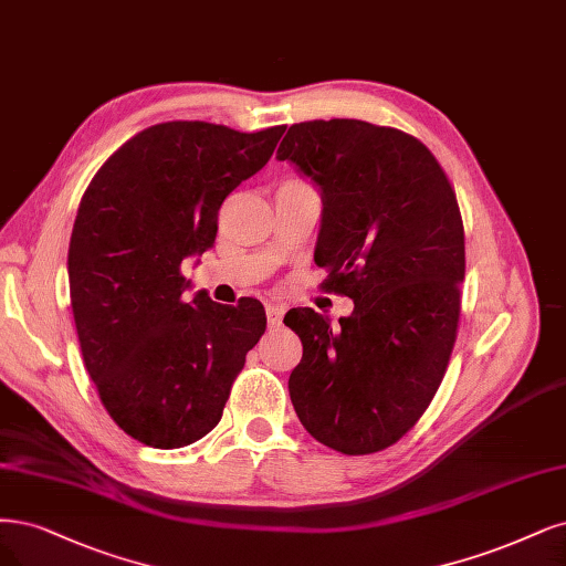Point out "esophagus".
<instances>
[{
	"instance_id": "obj_1",
	"label": "esophagus",
	"mask_w": 566,
	"mask_h": 566,
	"mask_svg": "<svg viewBox=\"0 0 566 566\" xmlns=\"http://www.w3.org/2000/svg\"><path fill=\"white\" fill-rule=\"evenodd\" d=\"M281 321H283V306L266 304V323H269V327H279Z\"/></svg>"
}]
</instances>
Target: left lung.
Segmentation results:
<instances>
[{"label":"left lung","instance_id":"left-lung-1","mask_svg":"<svg viewBox=\"0 0 566 566\" xmlns=\"http://www.w3.org/2000/svg\"><path fill=\"white\" fill-rule=\"evenodd\" d=\"M276 159L321 189L323 290L354 300L339 327L314 308L285 316L304 346L290 400L329 450L381 452L431 405L457 342L465 274L457 193L415 135L358 119L290 126Z\"/></svg>","mask_w":566,"mask_h":566}]
</instances>
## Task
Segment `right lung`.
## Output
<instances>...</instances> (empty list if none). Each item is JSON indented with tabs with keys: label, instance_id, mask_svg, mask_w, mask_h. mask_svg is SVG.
Here are the masks:
<instances>
[{
	"label": "right lung",
	"instance_id": "obj_1",
	"mask_svg": "<svg viewBox=\"0 0 566 566\" xmlns=\"http://www.w3.org/2000/svg\"><path fill=\"white\" fill-rule=\"evenodd\" d=\"M285 126L241 133L166 122L133 135L93 175L70 239L67 276L84 365L124 433L157 450L222 419L264 306L185 302L182 262L218 237L222 201L274 154Z\"/></svg>",
	"mask_w": 566,
	"mask_h": 566
}]
</instances>
